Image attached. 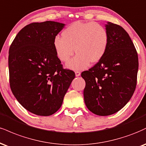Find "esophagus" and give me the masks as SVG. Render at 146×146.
Masks as SVG:
<instances>
[{
	"label": "esophagus",
	"instance_id": "34e87169",
	"mask_svg": "<svg viewBox=\"0 0 146 146\" xmlns=\"http://www.w3.org/2000/svg\"><path fill=\"white\" fill-rule=\"evenodd\" d=\"M75 76H76V77H79L81 75V73H80V71H75Z\"/></svg>",
	"mask_w": 146,
	"mask_h": 146
}]
</instances>
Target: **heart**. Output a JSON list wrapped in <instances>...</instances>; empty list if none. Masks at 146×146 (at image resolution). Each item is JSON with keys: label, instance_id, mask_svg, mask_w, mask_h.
I'll list each match as a JSON object with an SVG mask.
<instances>
[{"label": "heart", "instance_id": "1", "mask_svg": "<svg viewBox=\"0 0 146 146\" xmlns=\"http://www.w3.org/2000/svg\"><path fill=\"white\" fill-rule=\"evenodd\" d=\"M109 45V34L103 26L96 22H76L56 36L53 41L56 54L60 60L66 62L74 54L77 55L66 64L73 70H82L89 64H95L103 58Z\"/></svg>", "mask_w": 146, "mask_h": 146}]
</instances>
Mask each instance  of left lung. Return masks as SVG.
<instances>
[{"label":"left lung","mask_w":146,"mask_h":146,"mask_svg":"<svg viewBox=\"0 0 146 146\" xmlns=\"http://www.w3.org/2000/svg\"><path fill=\"white\" fill-rule=\"evenodd\" d=\"M109 45L105 56L81 76L86 82L84 97L87 108L98 115L120 111L135 92L138 56L129 34L122 26L108 22Z\"/></svg>","instance_id":"8db88e82"}]
</instances>
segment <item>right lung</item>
<instances>
[{
    "label": "right lung",
    "mask_w": 146,
    "mask_h": 146,
    "mask_svg": "<svg viewBox=\"0 0 146 146\" xmlns=\"http://www.w3.org/2000/svg\"><path fill=\"white\" fill-rule=\"evenodd\" d=\"M62 23L33 22L17 33L9 50L11 90L17 101L31 113L47 116L60 108L75 78L64 69L53 46Z\"/></svg>",
    "instance_id": "right-lung-1"
}]
</instances>
